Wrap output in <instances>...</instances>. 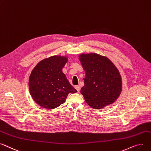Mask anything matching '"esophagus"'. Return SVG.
<instances>
[{"label":"esophagus","instance_id":"1","mask_svg":"<svg viewBox=\"0 0 151 151\" xmlns=\"http://www.w3.org/2000/svg\"><path fill=\"white\" fill-rule=\"evenodd\" d=\"M75 88L76 89L78 92H80V90H81V87H80L79 86H76L75 87Z\"/></svg>","mask_w":151,"mask_h":151}]
</instances>
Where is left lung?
<instances>
[{
    "label": "left lung",
    "instance_id": "8db88e82",
    "mask_svg": "<svg viewBox=\"0 0 151 151\" xmlns=\"http://www.w3.org/2000/svg\"><path fill=\"white\" fill-rule=\"evenodd\" d=\"M78 57L86 73L81 93L87 104L102 109L114 103L122 91V78L115 64L96 53H81Z\"/></svg>",
    "mask_w": 151,
    "mask_h": 151
}]
</instances>
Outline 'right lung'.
Listing matches in <instances>:
<instances>
[{
  "label": "right lung",
  "mask_w": 151,
  "mask_h": 151,
  "mask_svg": "<svg viewBox=\"0 0 151 151\" xmlns=\"http://www.w3.org/2000/svg\"><path fill=\"white\" fill-rule=\"evenodd\" d=\"M68 56L54 55L39 61L29 77V93L41 107L53 109L63 104L70 93L76 90L70 84L63 68Z\"/></svg>",
  "instance_id": "1"
}]
</instances>
